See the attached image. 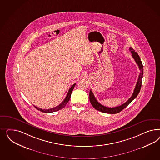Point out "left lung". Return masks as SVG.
I'll return each mask as SVG.
<instances>
[{
  "instance_id": "obj_1",
  "label": "left lung",
  "mask_w": 160,
  "mask_h": 160,
  "mask_svg": "<svg viewBox=\"0 0 160 160\" xmlns=\"http://www.w3.org/2000/svg\"><path fill=\"white\" fill-rule=\"evenodd\" d=\"M130 50L131 51L132 58L136 61V63L138 66L139 69L140 70V73L139 74L138 81H137V84H136V87L134 88V92L132 93L131 97L125 103L122 104V105L120 106L110 108V107L104 106L101 104L100 102H98L96 100V97H94L92 91L90 90V94H89L90 102H91L92 107L95 109L97 110L98 111L102 112H105V113H108V114H117L118 112H120L124 108H125L127 106L134 98H136L137 96H138V93L140 92L141 87V84H142V77H143V65H142V63L141 61L140 56H138L137 53L134 51V50L132 48H130Z\"/></svg>"
}]
</instances>
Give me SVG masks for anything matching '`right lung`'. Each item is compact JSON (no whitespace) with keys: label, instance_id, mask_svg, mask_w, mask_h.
Masks as SVG:
<instances>
[{"label":"right lung","instance_id":"1","mask_svg":"<svg viewBox=\"0 0 160 160\" xmlns=\"http://www.w3.org/2000/svg\"><path fill=\"white\" fill-rule=\"evenodd\" d=\"M75 85H76V83H74L73 86L70 87V88L69 89L68 94H67V96H66V98H64V100H63V102H62V103H60L58 106L53 107V108H50V109H42V108H38V107H36L35 106H34L35 107V108H36V109H38L39 111L43 112H47V113H50V112H57V111H58V110H60L62 109L64 107L66 106V105L67 104V103H68V101H69V100H70V97H71L72 92V91H73V89H74V87L75 86Z\"/></svg>","mask_w":160,"mask_h":160}]
</instances>
